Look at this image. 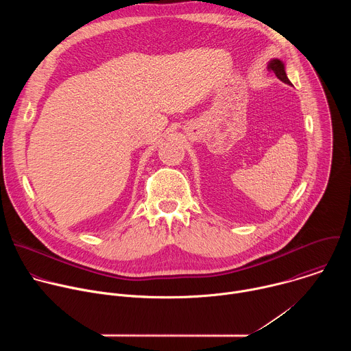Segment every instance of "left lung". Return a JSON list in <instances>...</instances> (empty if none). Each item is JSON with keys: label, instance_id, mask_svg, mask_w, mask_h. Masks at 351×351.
<instances>
[{"label": "left lung", "instance_id": "left-lung-1", "mask_svg": "<svg viewBox=\"0 0 351 351\" xmlns=\"http://www.w3.org/2000/svg\"><path fill=\"white\" fill-rule=\"evenodd\" d=\"M268 69L272 71V72L278 76V79H280L282 82L290 84V80L287 79L286 72H285V65H283L279 60H272V61L268 64Z\"/></svg>", "mask_w": 351, "mask_h": 351}]
</instances>
